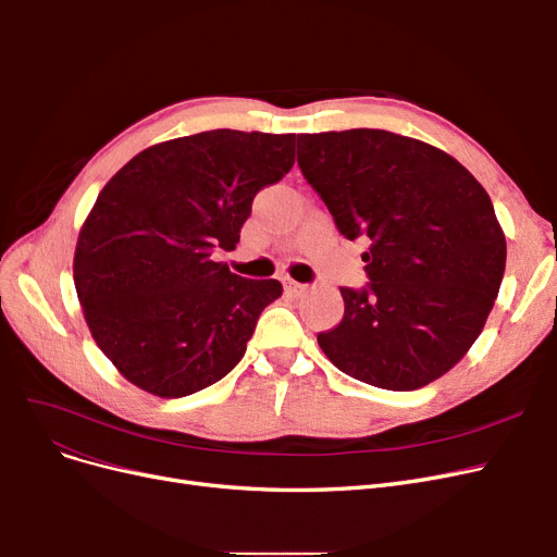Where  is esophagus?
<instances>
[{
    "label": "esophagus",
    "instance_id": "esophagus-1",
    "mask_svg": "<svg viewBox=\"0 0 557 557\" xmlns=\"http://www.w3.org/2000/svg\"><path fill=\"white\" fill-rule=\"evenodd\" d=\"M283 285H285V293H288L290 297H301V295H305V293L309 290V285H305V283H297V281H290V278H285V281H283Z\"/></svg>",
    "mask_w": 557,
    "mask_h": 557
}]
</instances>
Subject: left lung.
<instances>
[{"instance_id":"obj_1","label":"left lung","mask_w":557,"mask_h":557,"mask_svg":"<svg viewBox=\"0 0 557 557\" xmlns=\"http://www.w3.org/2000/svg\"><path fill=\"white\" fill-rule=\"evenodd\" d=\"M297 164L369 283L342 288V323L318 334L344 374L385 391L444 376L476 342L507 264L483 185L444 150L385 129L299 134Z\"/></svg>"}]
</instances>
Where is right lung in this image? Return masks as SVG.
Returning <instances> with one entry per match:
<instances>
[{
	"mask_svg": "<svg viewBox=\"0 0 557 557\" xmlns=\"http://www.w3.org/2000/svg\"><path fill=\"white\" fill-rule=\"evenodd\" d=\"M295 162V134L211 129L134 156L81 227L74 283L92 339L129 383L185 397L227 376L276 278L215 262L234 250L252 197Z\"/></svg>",
	"mask_w": 557,
	"mask_h": 557,
	"instance_id": "add662e5",
	"label": "right lung"
}]
</instances>
